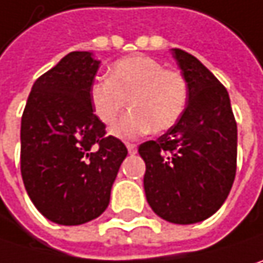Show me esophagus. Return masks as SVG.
Masks as SVG:
<instances>
[{
  "instance_id": "34e87169",
  "label": "esophagus",
  "mask_w": 263,
  "mask_h": 263,
  "mask_svg": "<svg viewBox=\"0 0 263 263\" xmlns=\"http://www.w3.org/2000/svg\"><path fill=\"white\" fill-rule=\"evenodd\" d=\"M126 147H128V152H129V155H134V154H137V146H135V144H131V143H128V144H126Z\"/></svg>"
}]
</instances>
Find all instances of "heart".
<instances>
[{"mask_svg": "<svg viewBox=\"0 0 263 263\" xmlns=\"http://www.w3.org/2000/svg\"><path fill=\"white\" fill-rule=\"evenodd\" d=\"M125 114L111 132L119 138H137L151 129L168 131L182 117L188 102V83L173 69H165L147 55H131L116 61L109 78L98 77L90 85V102L96 117L111 125L120 111Z\"/></svg>", "mask_w": 263, "mask_h": 263, "instance_id": "b5f03b06", "label": "heart"}]
</instances>
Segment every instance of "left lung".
<instances>
[{"label":"left lung","mask_w":263,"mask_h":263,"mask_svg":"<svg viewBox=\"0 0 263 263\" xmlns=\"http://www.w3.org/2000/svg\"><path fill=\"white\" fill-rule=\"evenodd\" d=\"M188 83L179 122L138 147L146 162V199L158 217L193 224L214 215L236 173L238 129L229 93L194 55L172 49Z\"/></svg>","instance_id":"1"}]
</instances>
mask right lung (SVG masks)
I'll list each match as a JSON object with an SVG mask.
<instances>
[{
	"label": "right lung",
	"mask_w": 263,
	"mask_h": 263,
	"mask_svg": "<svg viewBox=\"0 0 263 263\" xmlns=\"http://www.w3.org/2000/svg\"><path fill=\"white\" fill-rule=\"evenodd\" d=\"M101 61L75 51L37 78L21 122V173L39 212L52 223L78 226L98 218L126 146L105 135L95 116L90 85Z\"/></svg>",
	"instance_id": "right-lung-1"
}]
</instances>
